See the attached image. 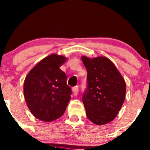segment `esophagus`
I'll use <instances>...</instances> for the list:
<instances>
[{"label":"esophagus","instance_id":"1","mask_svg":"<svg viewBox=\"0 0 150 150\" xmlns=\"http://www.w3.org/2000/svg\"><path fill=\"white\" fill-rule=\"evenodd\" d=\"M78 92H79L78 86H75V87H74L73 88H72V93H73L75 96H77V95H78Z\"/></svg>","mask_w":150,"mask_h":150}]
</instances>
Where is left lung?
Listing matches in <instances>:
<instances>
[{
  "label": "left lung",
  "mask_w": 150,
  "mask_h": 150,
  "mask_svg": "<svg viewBox=\"0 0 150 150\" xmlns=\"http://www.w3.org/2000/svg\"><path fill=\"white\" fill-rule=\"evenodd\" d=\"M81 58L88 72V87L82 98L87 117L98 125L109 123L116 117L125 101V80L107 57Z\"/></svg>",
  "instance_id": "1"
}]
</instances>
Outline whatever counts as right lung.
Instances as JSON below:
<instances>
[{
    "label": "right lung",
    "mask_w": 150,
    "mask_h": 150,
    "mask_svg": "<svg viewBox=\"0 0 150 150\" xmlns=\"http://www.w3.org/2000/svg\"><path fill=\"white\" fill-rule=\"evenodd\" d=\"M65 57L52 54L40 60L24 81V97L30 111L38 120L51 122L65 112L70 100L71 88L60 69Z\"/></svg>",
    "instance_id": "add662e5"
}]
</instances>
